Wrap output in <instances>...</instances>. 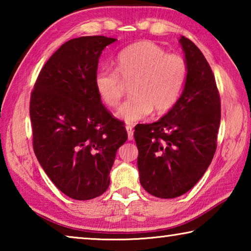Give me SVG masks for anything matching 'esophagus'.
Instances as JSON below:
<instances>
[{
	"mask_svg": "<svg viewBox=\"0 0 251 251\" xmlns=\"http://www.w3.org/2000/svg\"><path fill=\"white\" fill-rule=\"evenodd\" d=\"M126 131H127V136H128V141H133L134 139V131H133V127L130 125L125 126Z\"/></svg>",
	"mask_w": 251,
	"mask_h": 251,
	"instance_id": "esophagus-1",
	"label": "esophagus"
}]
</instances>
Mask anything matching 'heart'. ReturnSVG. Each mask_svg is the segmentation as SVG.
I'll return each instance as SVG.
<instances>
[{
	"label": "heart",
	"mask_w": 251,
	"mask_h": 251,
	"mask_svg": "<svg viewBox=\"0 0 251 251\" xmlns=\"http://www.w3.org/2000/svg\"><path fill=\"white\" fill-rule=\"evenodd\" d=\"M117 71L101 69L95 75V88L109 107L120 103L124 84L130 85V99L118 108V120L134 124L146 118L152 108L165 113L177 103L185 86L188 66L184 57L167 54L150 41L138 42L118 54Z\"/></svg>",
	"instance_id": "obj_1"
}]
</instances>
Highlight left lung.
<instances>
[{
	"label": "left lung",
	"instance_id": "1",
	"mask_svg": "<svg viewBox=\"0 0 251 251\" xmlns=\"http://www.w3.org/2000/svg\"><path fill=\"white\" fill-rule=\"evenodd\" d=\"M188 75L177 103L159 121L138 124L139 181L158 198L181 196L197 184L217 148L220 97L215 76L196 45L179 39Z\"/></svg>",
	"mask_w": 251,
	"mask_h": 251
}]
</instances>
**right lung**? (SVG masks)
Wrapping results in <instances>:
<instances>
[{
  "label": "right lung",
  "mask_w": 251,
  "mask_h": 251,
  "mask_svg": "<svg viewBox=\"0 0 251 251\" xmlns=\"http://www.w3.org/2000/svg\"><path fill=\"white\" fill-rule=\"evenodd\" d=\"M116 39L82 36L63 44L41 70L29 103L33 148L46 175L76 201L109 186L116 151L127 131L95 88L99 59Z\"/></svg>",
  "instance_id": "right-lung-1"
}]
</instances>
